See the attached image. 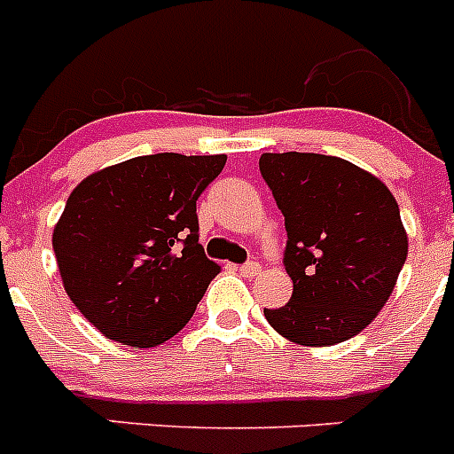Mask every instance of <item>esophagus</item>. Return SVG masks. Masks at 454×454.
<instances>
[{"instance_id": "34e87169", "label": "esophagus", "mask_w": 454, "mask_h": 454, "mask_svg": "<svg viewBox=\"0 0 454 454\" xmlns=\"http://www.w3.org/2000/svg\"><path fill=\"white\" fill-rule=\"evenodd\" d=\"M239 272L243 277H256L262 275V263L256 262H250V263H243V266H239Z\"/></svg>"}]
</instances>
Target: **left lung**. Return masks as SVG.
Wrapping results in <instances>:
<instances>
[{
    "instance_id": "left-lung-1",
    "label": "left lung",
    "mask_w": 454,
    "mask_h": 454,
    "mask_svg": "<svg viewBox=\"0 0 454 454\" xmlns=\"http://www.w3.org/2000/svg\"><path fill=\"white\" fill-rule=\"evenodd\" d=\"M259 170L284 214V266L293 295L263 309L284 339L309 348L343 343L387 304L407 259L400 208L375 175L339 156L262 154Z\"/></svg>"
}]
</instances>
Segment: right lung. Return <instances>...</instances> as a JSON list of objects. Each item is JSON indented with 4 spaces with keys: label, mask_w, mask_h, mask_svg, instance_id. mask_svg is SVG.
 <instances>
[{
    "label": "right lung",
    "mask_w": 454,
    "mask_h": 454,
    "mask_svg": "<svg viewBox=\"0 0 454 454\" xmlns=\"http://www.w3.org/2000/svg\"><path fill=\"white\" fill-rule=\"evenodd\" d=\"M227 156H136L92 172L51 234L63 286L106 339L154 348L177 334L220 272L195 202Z\"/></svg>",
    "instance_id": "right-lung-1"
}]
</instances>
